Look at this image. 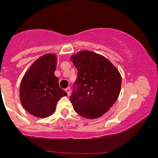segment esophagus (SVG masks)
Masks as SVG:
<instances>
[{"label":"esophagus","instance_id":"obj_1","mask_svg":"<svg viewBox=\"0 0 158 158\" xmlns=\"http://www.w3.org/2000/svg\"><path fill=\"white\" fill-rule=\"evenodd\" d=\"M65 91H66L67 94H68V96L70 95V88H67L66 89H65Z\"/></svg>","mask_w":158,"mask_h":158}]
</instances>
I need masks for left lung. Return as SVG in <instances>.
Returning a JSON list of instances; mask_svg holds the SVG:
<instances>
[{"instance_id":"8db88e82","label":"left lung","mask_w":158,"mask_h":158,"mask_svg":"<svg viewBox=\"0 0 158 158\" xmlns=\"http://www.w3.org/2000/svg\"><path fill=\"white\" fill-rule=\"evenodd\" d=\"M70 60L78 70L70 97L74 110L88 119L101 117L119 97L120 73L106 57L88 50L79 51Z\"/></svg>"}]
</instances>
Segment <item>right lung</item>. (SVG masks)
<instances>
[{
	"instance_id": "right-lung-1",
	"label": "right lung",
	"mask_w": 158,
	"mask_h": 158,
	"mask_svg": "<svg viewBox=\"0 0 158 158\" xmlns=\"http://www.w3.org/2000/svg\"><path fill=\"white\" fill-rule=\"evenodd\" d=\"M57 58L45 54L32 64L23 76L20 86V99L29 114L39 118L55 111L57 102L67 93L60 88L54 74Z\"/></svg>"
}]
</instances>
